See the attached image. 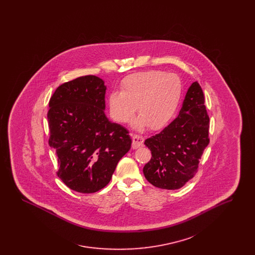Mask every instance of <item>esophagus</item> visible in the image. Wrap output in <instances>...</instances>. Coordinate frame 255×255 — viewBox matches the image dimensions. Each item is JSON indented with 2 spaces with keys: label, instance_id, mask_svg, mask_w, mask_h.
Listing matches in <instances>:
<instances>
[{
  "label": "esophagus",
  "instance_id": "obj_1",
  "mask_svg": "<svg viewBox=\"0 0 255 255\" xmlns=\"http://www.w3.org/2000/svg\"><path fill=\"white\" fill-rule=\"evenodd\" d=\"M132 140H133V143H132L133 149H136V148L143 145V142H144L143 136L137 135V134H133Z\"/></svg>",
  "mask_w": 255,
  "mask_h": 255
}]
</instances>
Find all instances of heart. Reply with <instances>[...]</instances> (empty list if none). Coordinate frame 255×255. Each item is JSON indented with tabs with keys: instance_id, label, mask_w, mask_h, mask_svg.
<instances>
[{
	"instance_id": "heart-1",
	"label": "heart",
	"mask_w": 255,
	"mask_h": 255,
	"mask_svg": "<svg viewBox=\"0 0 255 255\" xmlns=\"http://www.w3.org/2000/svg\"><path fill=\"white\" fill-rule=\"evenodd\" d=\"M182 97V83L175 74L159 71L133 73L122 80L121 92L108 97L110 114L114 121L127 123L134 116L136 106L139 118L135 126H149L157 131L173 120Z\"/></svg>"
}]
</instances>
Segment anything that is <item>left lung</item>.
<instances>
[{
    "instance_id": "1",
    "label": "left lung",
    "mask_w": 255,
    "mask_h": 255,
    "mask_svg": "<svg viewBox=\"0 0 255 255\" xmlns=\"http://www.w3.org/2000/svg\"><path fill=\"white\" fill-rule=\"evenodd\" d=\"M209 118L203 90L196 81L189 87L180 114L161 132L144 142L152 158L143 167L154 186L175 190L194 177L200 158L209 143Z\"/></svg>"
}]
</instances>
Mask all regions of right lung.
<instances>
[{"mask_svg": "<svg viewBox=\"0 0 255 255\" xmlns=\"http://www.w3.org/2000/svg\"><path fill=\"white\" fill-rule=\"evenodd\" d=\"M105 94L101 78L86 75L59 86L49 99V144L58 157L57 176L76 192L105 187L131 148L129 132L104 113Z\"/></svg>", "mask_w": 255, "mask_h": 255, "instance_id": "1", "label": "right lung"}]
</instances>
